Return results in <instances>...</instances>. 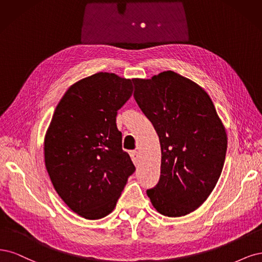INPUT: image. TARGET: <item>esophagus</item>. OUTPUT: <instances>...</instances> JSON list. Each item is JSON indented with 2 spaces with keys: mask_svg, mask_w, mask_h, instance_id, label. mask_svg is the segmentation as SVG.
<instances>
[{
  "mask_svg": "<svg viewBox=\"0 0 262 262\" xmlns=\"http://www.w3.org/2000/svg\"><path fill=\"white\" fill-rule=\"evenodd\" d=\"M130 157H132V160L135 165H137L139 163V156H138V151L136 150H133L130 151Z\"/></svg>",
  "mask_w": 262,
  "mask_h": 262,
  "instance_id": "esophagus-1",
  "label": "esophagus"
}]
</instances>
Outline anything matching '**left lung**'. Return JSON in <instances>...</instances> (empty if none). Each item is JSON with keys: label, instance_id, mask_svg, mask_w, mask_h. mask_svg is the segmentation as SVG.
<instances>
[{"label": "left lung", "instance_id": "obj_1", "mask_svg": "<svg viewBox=\"0 0 262 262\" xmlns=\"http://www.w3.org/2000/svg\"><path fill=\"white\" fill-rule=\"evenodd\" d=\"M134 98L161 145V173L147 195L158 212L186 215L204 204L221 175L227 148L224 126L207 92L166 71L133 79Z\"/></svg>", "mask_w": 262, "mask_h": 262}]
</instances>
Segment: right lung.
Listing matches in <instances>:
<instances>
[{
  "label": "right lung",
  "mask_w": 262,
  "mask_h": 262,
  "mask_svg": "<svg viewBox=\"0 0 262 262\" xmlns=\"http://www.w3.org/2000/svg\"><path fill=\"white\" fill-rule=\"evenodd\" d=\"M132 92V80L115 74L83 78L65 92L46 135V167L56 192L89 220L112 212L136 170L116 126Z\"/></svg>",
  "instance_id": "obj_1"
}]
</instances>
